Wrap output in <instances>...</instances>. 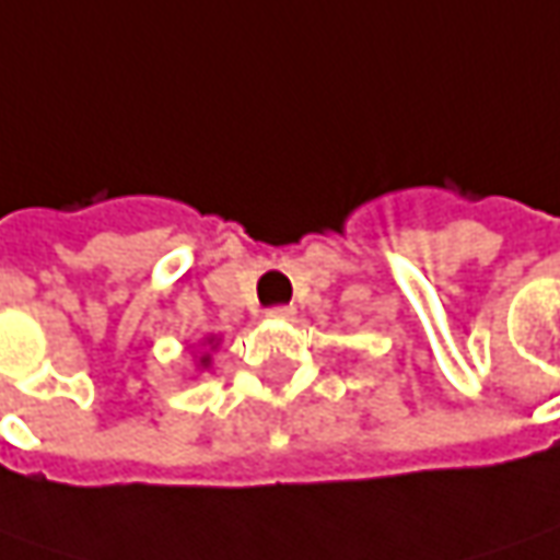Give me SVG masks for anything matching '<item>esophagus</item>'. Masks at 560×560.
Listing matches in <instances>:
<instances>
[{
  "mask_svg": "<svg viewBox=\"0 0 560 560\" xmlns=\"http://www.w3.org/2000/svg\"><path fill=\"white\" fill-rule=\"evenodd\" d=\"M266 318H279V322H288V318H294V306H269V310H266Z\"/></svg>",
  "mask_w": 560,
  "mask_h": 560,
  "instance_id": "obj_1",
  "label": "esophagus"
}]
</instances>
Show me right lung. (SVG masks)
Segmentation results:
<instances>
[{"label": "right lung", "mask_w": 560, "mask_h": 560, "mask_svg": "<svg viewBox=\"0 0 560 560\" xmlns=\"http://www.w3.org/2000/svg\"><path fill=\"white\" fill-rule=\"evenodd\" d=\"M201 364H208V355H205V359H201Z\"/></svg>", "instance_id": "obj_1"}]
</instances>
